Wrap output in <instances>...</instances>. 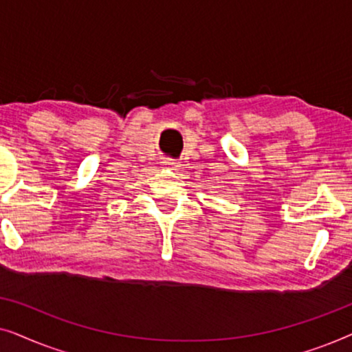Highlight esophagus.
I'll list each match as a JSON object with an SVG mask.
<instances>
[{
    "instance_id": "34e87169",
    "label": "esophagus",
    "mask_w": 352,
    "mask_h": 352,
    "mask_svg": "<svg viewBox=\"0 0 352 352\" xmlns=\"http://www.w3.org/2000/svg\"><path fill=\"white\" fill-rule=\"evenodd\" d=\"M163 166L165 168H170V170H177V162L175 160H163Z\"/></svg>"
}]
</instances>
